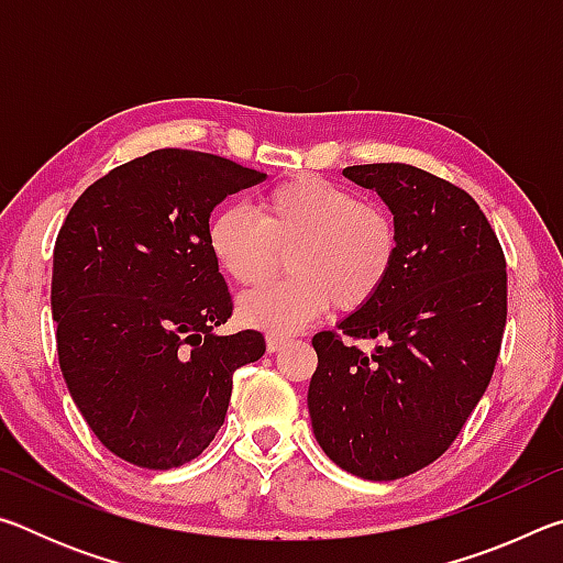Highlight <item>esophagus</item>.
I'll return each instance as SVG.
<instances>
[{
    "mask_svg": "<svg viewBox=\"0 0 563 563\" xmlns=\"http://www.w3.org/2000/svg\"><path fill=\"white\" fill-rule=\"evenodd\" d=\"M288 338L283 335H268V340H265V345H268V352H280L285 345H288Z\"/></svg>",
    "mask_w": 563,
    "mask_h": 563,
    "instance_id": "34e87169",
    "label": "esophagus"
}]
</instances>
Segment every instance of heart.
<instances>
[{
	"mask_svg": "<svg viewBox=\"0 0 563 563\" xmlns=\"http://www.w3.org/2000/svg\"><path fill=\"white\" fill-rule=\"evenodd\" d=\"M213 261L238 285H258L278 271L288 278L245 292V325L290 335L330 305L352 312L373 302L399 261V225L387 206L320 176H292L263 190L255 213L228 206L206 225Z\"/></svg>",
	"mask_w": 563,
	"mask_h": 563,
	"instance_id": "heart-1",
	"label": "heart"
}]
</instances>
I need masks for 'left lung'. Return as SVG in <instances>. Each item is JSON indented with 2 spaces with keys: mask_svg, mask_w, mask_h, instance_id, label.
Masks as SVG:
<instances>
[{
  "mask_svg": "<svg viewBox=\"0 0 563 563\" xmlns=\"http://www.w3.org/2000/svg\"><path fill=\"white\" fill-rule=\"evenodd\" d=\"M399 225V261L377 298L312 338V432L332 462L373 482L450 450L487 393L507 325V258L464 188L409 164L342 170ZM357 339H379L365 356Z\"/></svg>",
  "mask_w": 563,
  "mask_h": 563,
  "instance_id": "left-lung-1",
  "label": "left lung"
}]
</instances>
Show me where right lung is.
Here are the masks:
<instances>
[{
  "instance_id": "1",
  "label": "right lung",
  "mask_w": 563,
  "mask_h": 563,
  "mask_svg": "<svg viewBox=\"0 0 563 563\" xmlns=\"http://www.w3.org/2000/svg\"><path fill=\"white\" fill-rule=\"evenodd\" d=\"M265 174L158 148L84 190L56 235L52 316L71 399L99 442L144 470L196 460L221 430L258 330L213 335L233 298L206 243L225 196Z\"/></svg>"
}]
</instances>
